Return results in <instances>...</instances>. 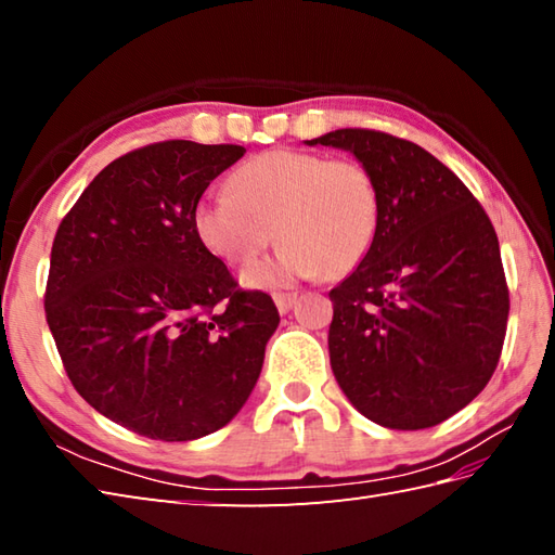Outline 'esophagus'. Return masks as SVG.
<instances>
[{"instance_id":"obj_1","label":"esophagus","mask_w":555,"mask_h":555,"mask_svg":"<svg viewBox=\"0 0 555 555\" xmlns=\"http://www.w3.org/2000/svg\"><path fill=\"white\" fill-rule=\"evenodd\" d=\"M296 298H298L296 293H274V302H276V308H279L281 314H286L293 308Z\"/></svg>"}]
</instances>
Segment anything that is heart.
Returning a JSON list of instances; mask_svg holds the SVG:
<instances>
[{
    "mask_svg": "<svg viewBox=\"0 0 555 555\" xmlns=\"http://www.w3.org/2000/svg\"><path fill=\"white\" fill-rule=\"evenodd\" d=\"M229 191L209 193L195 205V231L209 253L243 267L276 233L284 241L274 259L243 271L247 286L346 276L370 255L379 233V185L358 159L269 150L229 176Z\"/></svg>",
    "mask_w": 555,
    "mask_h": 555,
    "instance_id": "obj_1",
    "label": "heart"
}]
</instances>
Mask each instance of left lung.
<instances>
[{
    "label": "left lung",
    "mask_w": 555,
    "mask_h": 555,
    "mask_svg": "<svg viewBox=\"0 0 555 555\" xmlns=\"http://www.w3.org/2000/svg\"><path fill=\"white\" fill-rule=\"evenodd\" d=\"M308 145L350 150L379 185L370 255L332 288L338 386L388 429H427L481 393L501 360L508 284L485 207L427 150L372 128Z\"/></svg>",
    "instance_id": "obj_1"
}]
</instances>
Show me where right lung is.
Masks as SVG:
<instances>
[{
	"mask_svg": "<svg viewBox=\"0 0 555 555\" xmlns=\"http://www.w3.org/2000/svg\"><path fill=\"white\" fill-rule=\"evenodd\" d=\"M241 145L164 140L104 167L52 243L44 317L76 391L157 441L221 429L250 396L279 310L243 291L195 231Z\"/></svg>",
	"mask_w": 555,
	"mask_h": 555,
	"instance_id": "obj_1",
	"label": "right lung"
}]
</instances>
